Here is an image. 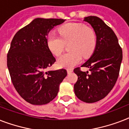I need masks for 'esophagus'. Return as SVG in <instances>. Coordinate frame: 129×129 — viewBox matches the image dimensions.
Returning a JSON list of instances; mask_svg holds the SVG:
<instances>
[{
	"label": "esophagus",
	"instance_id": "34e87169",
	"mask_svg": "<svg viewBox=\"0 0 129 129\" xmlns=\"http://www.w3.org/2000/svg\"><path fill=\"white\" fill-rule=\"evenodd\" d=\"M67 72H68V74H71V73L72 72L73 70H72V69H68V70H67Z\"/></svg>",
	"mask_w": 129,
	"mask_h": 129
}]
</instances>
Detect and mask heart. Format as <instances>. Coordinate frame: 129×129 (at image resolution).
<instances>
[{
  "instance_id": "heart-1",
  "label": "heart",
  "mask_w": 129,
  "mask_h": 129,
  "mask_svg": "<svg viewBox=\"0 0 129 129\" xmlns=\"http://www.w3.org/2000/svg\"><path fill=\"white\" fill-rule=\"evenodd\" d=\"M60 37L53 33L47 36V45L51 51L58 56L64 50L66 43H70L71 51L58 59L60 67L70 68L81 61L82 55L88 57L94 51L97 36L93 28L80 23H70L58 29Z\"/></svg>"
}]
</instances>
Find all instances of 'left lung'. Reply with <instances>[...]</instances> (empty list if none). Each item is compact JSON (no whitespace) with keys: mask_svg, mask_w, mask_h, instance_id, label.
I'll return each mask as SVG.
<instances>
[{"mask_svg":"<svg viewBox=\"0 0 129 129\" xmlns=\"http://www.w3.org/2000/svg\"><path fill=\"white\" fill-rule=\"evenodd\" d=\"M84 21L94 29L97 40L92 56L81 66L89 68L90 72H82L80 68L74 70L78 77L74 92L83 102L93 103L106 97L116 84L122 51L114 31L102 19L89 16Z\"/></svg>","mask_w":129,"mask_h":129,"instance_id":"8db88e82","label":"left lung"}]
</instances>
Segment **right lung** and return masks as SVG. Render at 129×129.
Instances as JSON below:
<instances>
[{
  "label": "right lung",
  "mask_w": 129,
  "mask_h": 129,
  "mask_svg": "<svg viewBox=\"0 0 129 129\" xmlns=\"http://www.w3.org/2000/svg\"><path fill=\"white\" fill-rule=\"evenodd\" d=\"M66 20L37 18L17 31L7 54L11 80L27 102L43 105L54 99L67 76L65 69L45 72L55 58L49 48L47 36L54 27Z\"/></svg>",
  "instance_id": "add662e5"
}]
</instances>
